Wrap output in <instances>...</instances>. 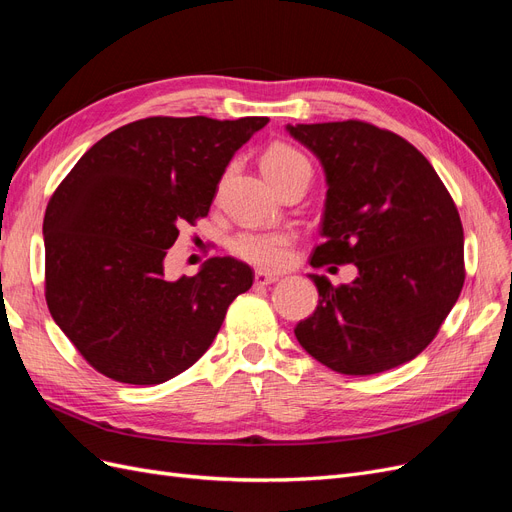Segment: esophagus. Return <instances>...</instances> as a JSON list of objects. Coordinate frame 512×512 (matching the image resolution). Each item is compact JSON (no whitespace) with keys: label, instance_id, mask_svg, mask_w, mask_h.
I'll use <instances>...</instances> for the list:
<instances>
[{"label":"esophagus","instance_id":"34e87169","mask_svg":"<svg viewBox=\"0 0 512 512\" xmlns=\"http://www.w3.org/2000/svg\"><path fill=\"white\" fill-rule=\"evenodd\" d=\"M278 280V276L276 274H270V272H263V270H257L255 272V285H272V283H276Z\"/></svg>","mask_w":512,"mask_h":512}]
</instances>
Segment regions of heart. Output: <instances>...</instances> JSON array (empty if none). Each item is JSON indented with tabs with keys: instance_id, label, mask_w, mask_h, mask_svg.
Segmentation results:
<instances>
[{
	"instance_id": "1",
	"label": "heart",
	"mask_w": 512,
	"mask_h": 512,
	"mask_svg": "<svg viewBox=\"0 0 512 512\" xmlns=\"http://www.w3.org/2000/svg\"><path fill=\"white\" fill-rule=\"evenodd\" d=\"M261 172L266 174L272 187L278 189L298 178L310 180V163L298 148L276 142L263 153ZM291 246L293 238L285 232H242L232 240L229 249L236 257L253 263L257 268L280 270L291 259Z\"/></svg>"
}]
</instances>
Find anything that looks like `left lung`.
<instances>
[{
    "label": "left lung",
    "instance_id": "1",
    "mask_svg": "<svg viewBox=\"0 0 512 512\" xmlns=\"http://www.w3.org/2000/svg\"><path fill=\"white\" fill-rule=\"evenodd\" d=\"M321 161L325 238L310 266L355 263L334 287L310 274L317 310L295 338L329 370L368 376L430 344L464 287V227L453 197L415 146L364 121L287 125Z\"/></svg>",
    "mask_w": 512,
    "mask_h": 512
}]
</instances>
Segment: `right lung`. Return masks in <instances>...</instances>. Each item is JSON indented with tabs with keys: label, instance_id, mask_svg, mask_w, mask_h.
Masks as SVG:
<instances>
[{
	"label": "right lung",
	"instance_id": "add662e5",
	"mask_svg": "<svg viewBox=\"0 0 512 512\" xmlns=\"http://www.w3.org/2000/svg\"><path fill=\"white\" fill-rule=\"evenodd\" d=\"M268 117H148L78 159L44 214L46 304L78 353L112 381L159 385L191 368L253 285L234 257L168 278L178 229L208 214L238 148Z\"/></svg>",
	"mask_w": 512,
	"mask_h": 512
}]
</instances>
